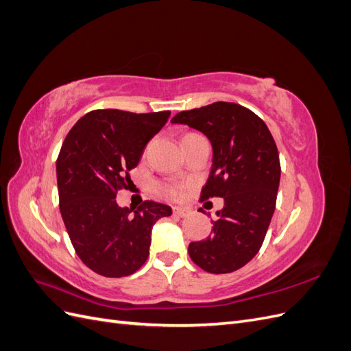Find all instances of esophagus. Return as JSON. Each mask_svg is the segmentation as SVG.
Returning a JSON list of instances; mask_svg holds the SVG:
<instances>
[{"label": "esophagus", "mask_w": 351, "mask_h": 351, "mask_svg": "<svg viewBox=\"0 0 351 351\" xmlns=\"http://www.w3.org/2000/svg\"><path fill=\"white\" fill-rule=\"evenodd\" d=\"M173 212H174V214H176L177 217H180V218H184V217H189V215H190V209L182 208V206H174V208H173Z\"/></svg>", "instance_id": "34e87169"}]
</instances>
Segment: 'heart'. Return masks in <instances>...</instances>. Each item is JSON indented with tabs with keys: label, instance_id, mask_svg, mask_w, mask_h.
<instances>
[{
	"label": "heart",
	"instance_id": "1",
	"mask_svg": "<svg viewBox=\"0 0 351 351\" xmlns=\"http://www.w3.org/2000/svg\"><path fill=\"white\" fill-rule=\"evenodd\" d=\"M161 192L167 196H171V197H177L180 196V192H182V189H180V186H176V184H162L161 186Z\"/></svg>",
	"mask_w": 351,
	"mask_h": 351
}]
</instances>
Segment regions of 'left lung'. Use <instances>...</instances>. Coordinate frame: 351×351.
<instances>
[{
    "mask_svg": "<svg viewBox=\"0 0 351 351\" xmlns=\"http://www.w3.org/2000/svg\"><path fill=\"white\" fill-rule=\"evenodd\" d=\"M171 123L208 137L212 167L202 199L224 197L214 232L189 244L190 258L210 274L237 271L259 252L274 215L281 177L277 145L256 114L232 102L182 111Z\"/></svg>",
    "mask_w": 351,
    "mask_h": 351,
    "instance_id": "1",
    "label": "left lung"
}]
</instances>
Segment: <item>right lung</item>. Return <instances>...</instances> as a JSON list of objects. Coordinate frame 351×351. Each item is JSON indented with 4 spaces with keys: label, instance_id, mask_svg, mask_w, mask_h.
Instances as JSON below:
<instances>
[{
    "label": "right lung",
    "instance_id": "add662e5",
    "mask_svg": "<svg viewBox=\"0 0 351 351\" xmlns=\"http://www.w3.org/2000/svg\"><path fill=\"white\" fill-rule=\"evenodd\" d=\"M169 111L134 114L90 111L73 125L57 159L60 210L80 261L108 278L134 274L149 256L155 222L171 208L146 200L121 208L115 192L125 189L129 173L145 147L162 129Z\"/></svg>",
    "mask_w": 351,
    "mask_h": 351
}]
</instances>
